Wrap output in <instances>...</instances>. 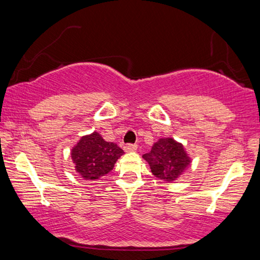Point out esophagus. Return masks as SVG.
Returning <instances> with one entry per match:
<instances>
[{"mask_svg":"<svg viewBox=\"0 0 260 260\" xmlns=\"http://www.w3.org/2000/svg\"><path fill=\"white\" fill-rule=\"evenodd\" d=\"M138 149V144H133V143H127L124 146V150L126 152H131V151H135Z\"/></svg>","mask_w":260,"mask_h":260,"instance_id":"esophagus-1","label":"esophagus"}]
</instances>
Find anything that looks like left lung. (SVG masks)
I'll return each instance as SVG.
<instances>
[{
	"mask_svg": "<svg viewBox=\"0 0 260 260\" xmlns=\"http://www.w3.org/2000/svg\"><path fill=\"white\" fill-rule=\"evenodd\" d=\"M143 158L150 165L152 174L167 182L179 178L190 164V158L182 144L171 138L158 140Z\"/></svg>",
	"mask_w": 260,
	"mask_h": 260,
	"instance_id": "obj_1",
	"label": "left lung"
}]
</instances>
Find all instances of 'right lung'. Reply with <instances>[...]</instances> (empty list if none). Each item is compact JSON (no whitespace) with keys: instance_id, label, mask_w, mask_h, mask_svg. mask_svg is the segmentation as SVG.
<instances>
[{"instance_id":"1","label":"right lung","mask_w":260,"mask_h":260,"mask_svg":"<svg viewBox=\"0 0 260 260\" xmlns=\"http://www.w3.org/2000/svg\"><path fill=\"white\" fill-rule=\"evenodd\" d=\"M124 150L113 142H107L99 133L83 136L72 149L76 171L85 180H96L112 171Z\"/></svg>"}]
</instances>
